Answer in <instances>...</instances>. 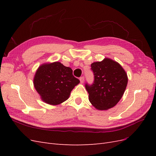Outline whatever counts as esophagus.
<instances>
[{
  "mask_svg": "<svg viewBox=\"0 0 156 156\" xmlns=\"http://www.w3.org/2000/svg\"><path fill=\"white\" fill-rule=\"evenodd\" d=\"M80 81H81V83H83V82H84V76H82V77H80Z\"/></svg>",
  "mask_w": 156,
  "mask_h": 156,
  "instance_id": "obj_1",
  "label": "esophagus"
}]
</instances>
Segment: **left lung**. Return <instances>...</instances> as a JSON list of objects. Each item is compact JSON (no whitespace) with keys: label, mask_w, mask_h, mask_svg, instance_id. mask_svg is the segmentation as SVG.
<instances>
[{"label":"left lung","mask_w":156,"mask_h":156,"mask_svg":"<svg viewBox=\"0 0 156 156\" xmlns=\"http://www.w3.org/2000/svg\"><path fill=\"white\" fill-rule=\"evenodd\" d=\"M94 80L92 84L86 83L89 101L98 110H107L115 106L125 92L127 73L116 61L105 58L91 64Z\"/></svg>","instance_id":"8db88e82"}]
</instances>
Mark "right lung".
I'll use <instances>...</instances> for the list:
<instances>
[{
	"instance_id": "1",
	"label": "right lung",
	"mask_w": 156,
	"mask_h": 156,
	"mask_svg": "<svg viewBox=\"0 0 156 156\" xmlns=\"http://www.w3.org/2000/svg\"><path fill=\"white\" fill-rule=\"evenodd\" d=\"M79 83L73 75L72 68L59 62L41 65L34 78V88L41 99L52 105L67 100L71 92Z\"/></svg>"
}]
</instances>
